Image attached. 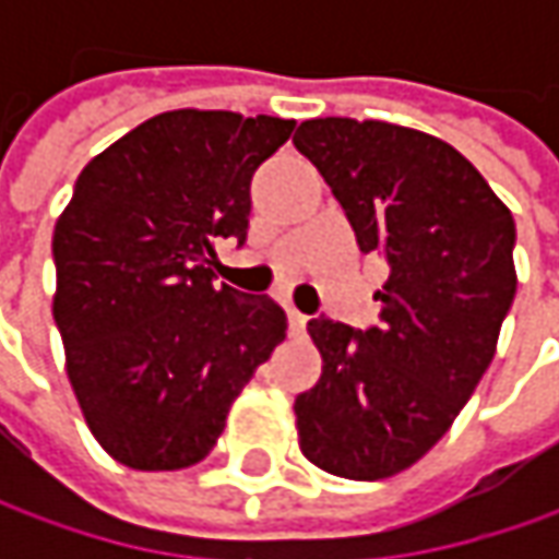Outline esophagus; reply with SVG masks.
Instances as JSON below:
<instances>
[{"label": "esophagus", "instance_id": "1", "mask_svg": "<svg viewBox=\"0 0 559 559\" xmlns=\"http://www.w3.org/2000/svg\"><path fill=\"white\" fill-rule=\"evenodd\" d=\"M286 313H289V333L292 335H301L305 333V326H308V317L298 311V308H286Z\"/></svg>", "mask_w": 559, "mask_h": 559}]
</instances>
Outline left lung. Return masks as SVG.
Wrapping results in <instances>:
<instances>
[{"mask_svg": "<svg viewBox=\"0 0 559 559\" xmlns=\"http://www.w3.org/2000/svg\"><path fill=\"white\" fill-rule=\"evenodd\" d=\"M295 148L389 276L379 323H308L323 373L295 397L301 454L342 479H389L451 429L516 295L513 214L461 152L385 120L313 118Z\"/></svg>", "mask_w": 559, "mask_h": 559, "instance_id": "1", "label": "left lung"}]
</instances>
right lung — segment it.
Segmentation results:
<instances>
[{"label": "right lung", "mask_w": 559, "mask_h": 559, "mask_svg": "<svg viewBox=\"0 0 559 559\" xmlns=\"http://www.w3.org/2000/svg\"><path fill=\"white\" fill-rule=\"evenodd\" d=\"M295 120L180 108L80 170L52 236V317L96 441L142 473L204 461L233 401L286 338L267 295L214 286L246 239L251 177Z\"/></svg>", "instance_id": "right-lung-1"}]
</instances>
